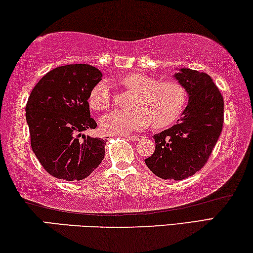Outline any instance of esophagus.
<instances>
[{
	"instance_id": "obj_1",
	"label": "esophagus",
	"mask_w": 253,
	"mask_h": 253,
	"mask_svg": "<svg viewBox=\"0 0 253 253\" xmlns=\"http://www.w3.org/2000/svg\"><path fill=\"white\" fill-rule=\"evenodd\" d=\"M126 138L131 140V141H139V140H141L142 136L141 135H126Z\"/></svg>"
}]
</instances>
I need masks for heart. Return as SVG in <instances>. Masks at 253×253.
Instances as JSON below:
<instances>
[{"mask_svg":"<svg viewBox=\"0 0 253 253\" xmlns=\"http://www.w3.org/2000/svg\"><path fill=\"white\" fill-rule=\"evenodd\" d=\"M127 92L135 95L131 112H111L99 120L106 133L124 134L143 130L151 124L155 129H165L175 123L187 103V90L176 81H159L158 78L139 73L127 74L121 78ZM110 89L104 82L98 83L90 90V109L103 112L111 106Z\"/></svg>","mask_w":253,"mask_h":253,"instance_id":"b5f03b06","label":"heart"}]
</instances>
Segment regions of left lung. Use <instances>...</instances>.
I'll use <instances>...</instances> for the list:
<instances>
[{"mask_svg": "<svg viewBox=\"0 0 253 253\" xmlns=\"http://www.w3.org/2000/svg\"><path fill=\"white\" fill-rule=\"evenodd\" d=\"M173 77L187 90L188 105L177 124L154 135L156 149L144 159L163 179L181 180L204 167L224 121V99L210 75L188 68Z\"/></svg>", "mask_w": 253, "mask_h": 253, "instance_id": "8db88e82", "label": "left lung"}]
</instances>
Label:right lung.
<instances>
[{
    "mask_svg": "<svg viewBox=\"0 0 253 253\" xmlns=\"http://www.w3.org/2000/svg\"><path fill=\"white\" fill-rule=\"evenodd\" d=\"M102 76L90 65L60 66L45 74L28 98L31 148L44 170L58 179H84L104 159L105 140L83 133L97 126L87 101Z\"/></svg>",
    "mask_w": 253,
    "mask_h": 253,
    "instance_id": "add662e5",
    "label": "right lung"
}]
</instances>
